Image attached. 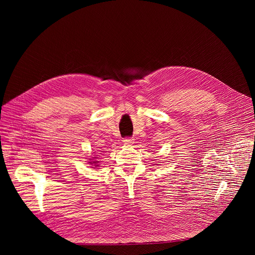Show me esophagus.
<instances>
[{
	"label": "esophagus",
	"instance_id": "obj_1",
	"mask_svg": "<svg viewBox=\"0 0 255 255\" xmlns=\"http://www.w3.org/2000/svg\"><path fill=\"white\" fill-rule=\"evenodd\" d=\"M123 142H124V144H132L133 142H134V139H133L132 137H126L123 139Z\"/></svg>",
	"mask_w": 255,
	"mask_h": 255
}]
</instances>
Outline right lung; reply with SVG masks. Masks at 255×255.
Here are the masks:
<instances>
[{"instance_id":"1","label":"right lung","mask_w":255,"mask_h":255,"mask_svg":"<svg viewBox=\"0 0 255 255\" xmlns=\"http://www.w3.org/2000/svg\"><path fill=\"white\" fill-rule=\"evenodd\" d=\"M97 162H98V161H93V163H94V164H96V163H97ZM90 163H91V164H93V163H92V162H90ZM96 166H97V165H96Z\"/></svg>"}]
</instances>
